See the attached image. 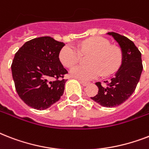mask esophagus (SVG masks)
Here are the masks:
<instances>
[{
	"label": "esophagus",
	"instance_id": "esophagus-1",
	"mask_svg": "<svg viewBox=\"0 0 149 149\" xmlns=\"http://www.w3.org/2000/svg\"><path fill=\"white\" fill-rule=\"evenodd\" d=\"M79 83L83 85L84 86H87L89 84H90V82L88 81H84V80H79Z\"/></svg>",
	"mask_w": 149,
	"mask_h": 149
}]
</instances>
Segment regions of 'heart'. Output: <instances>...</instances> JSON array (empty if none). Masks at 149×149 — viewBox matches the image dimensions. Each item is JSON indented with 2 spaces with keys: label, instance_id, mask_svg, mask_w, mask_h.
<instances>
[{
  "label": "heart",
  "instance_id": "b5f03b06",
  "mask_svg": "<svg viewBox=\"0 0 149 149\" xmlns=\"http://www.w3.org/2000/svg\"><path fill=\"white\" fill-rule=\"evenodd\" d=\"M81 51L84 54H92L90 59L91 66H75L70 70V75L82 80L96 79L100 75L109 76L114 73L122 62V52L118 47L111 45L103 37H92L84 41L79 49L73 45H67L60 50L59 60L64 66L72 67L80 59Z\"/></svg>",
  "mask_w": 149,
  "mask_h": 149
}]
</instances>
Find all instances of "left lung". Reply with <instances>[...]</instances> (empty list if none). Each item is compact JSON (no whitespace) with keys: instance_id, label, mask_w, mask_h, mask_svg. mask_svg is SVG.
<instances>
[{"instance_id":"obj_1","label":"left lung","mask_w":149,"mask_h":149,"mask_svg":"<svg viewBox=\"0 0 149 149\" xmlns=\"http://www.w3.org/2000/svg\"><path fill=\"white\" fill-rule=\"evenodd\" d=\"M118 43L122 52V62L114 77L105 81L107 86L96 83L99 91L91 99L105 107H115L123 104L132 95L139 84L143 70L141 54L134 43L125 36L108 32Z\"/></svg>"}]
</instances>
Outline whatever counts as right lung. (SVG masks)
Segmentation results:
<instances>
[{
  "mask_svg": "<svg viewBox=\"0 0 149 149\" xmlns=\"http://www.w3.org/2000/svg\"><path fill=\"white\" fill-rule=\"evenodd\" d=\"M65 44L49 36L28 41L16 52L12 77L20 98L36 110H45L63 96L67 73L58 55Z\"/></svg>",
  "mask_w": 149,
  "mask_h": 149,
  "instance_id": "obj_1",
  "label": "right lung"
}]
</instances>
